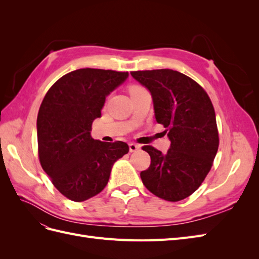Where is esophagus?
<instances>
[{
    "label": "esophagus",
    "instance_id": "esophagus-1",
    "mask_svg": "<svg viewBox=\"0 0 259 259\" xmlns=\"http://www.w3.org/2000/svg\"><path fill=\"white\" fill-rule=\"evenodd\" d=\"M128 146H130V151H131V152H135V151L138 150V149H140V146H139V145H136V144H134V143H131Z\"/></svg>",
    "mask_w": 259,
    "mask_h": 259
}]
</instances>
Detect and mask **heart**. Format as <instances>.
<instances>
[{"label": "heart", "instance_id": "heart-1", "mask_svg": "<svg viewBox=\"0 0 259 259\" xmlns=\"http://www.w3.org/2000/svg\"><path fill=\"white\" fill-rule=\"evenodd\" d=\"M144 89L142 88V86H138V85H133L130 88V94H134V93H137V92H140L143 91Z\"/></svg>", "mask_w": 259, "mask_h": 259}]
</instances>
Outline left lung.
Masks as SVG:
<instances>
[{
    "mask_svg": "<svg viewBox=\"0 0 259 259\" xmlns=\"http://www.w3.org/2000/svg\"><path fill=\"white\" fill-rule=\"evenodd\" d=\"M131 74L150 91L155 120L170 140L166 154L152 146L143 147L151 158L150 166L140 173L143 184L163 200H184L204 182L218 150L213 104L200 84L174 70Z\"/></svg>",
    "mask_w": 259,
    "mask_h": 259,
    "instance_id": "1",
    "label": "left lung"
}]
</instances>
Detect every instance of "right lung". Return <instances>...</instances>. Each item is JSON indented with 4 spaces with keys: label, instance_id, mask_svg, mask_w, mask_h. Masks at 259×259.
<instances>
[{
    "label": "right lung",
    "instance_id": "add662e5",
    "mask_svg": "<svg viewBox=\"0 0 259 259\" xmlns=\"http://www.w3.org/2000/svg\"><path fill=\"white\" fill-rule=\"evenodd\" d=\"M128 72L77 69L55 82L37 113V151L44 171L66 198L82 202L104 190L114 162L130 150L123 142L91 136L108 96Z\"/></svg>",
    "mask_w": 259,
    "mask_h": 259
}]
</instances>
